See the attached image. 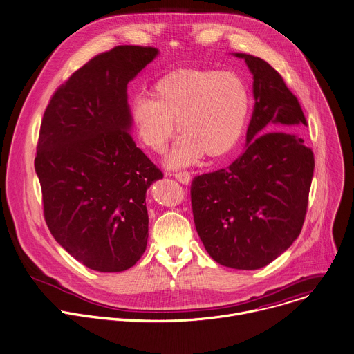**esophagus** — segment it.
Segmentation results:
<instances>
[{"label": "esophagus", "mask_w": 354, "mask_h": 354, "mask_svg": "<svg viewBox=\"0 0 354 354\" xmlns=\"http://www.w3.org/2000/svg\"><path fill=\"white\" fill-rule=\"evenodd\" d=\"M175 179L183 185H187L190 182V174L186 171H180V172H175Z\"/></svg>", "instance_id": "esophagus-1"}]
</instances>
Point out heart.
<instances>
[{"instance_id":"heart-1","label":"heart","mask_w":354,"mask_h":354,"mask_svg":"<svg viewBox=\"0 0 354 354\" xmlns=\"http://www.w3.org/2000/svg\"><path fill=\"white\" fill-rule=\"evenodd\" d=\"M151 95L133 100L132 122L140 142L154 153L164 151L176 122L182 136L165 158L174 169L203 156L218 158L232 151L243 136L252 106L246 82L218 69L172 71L154 83Z\"/></svg>"}]
</instances>
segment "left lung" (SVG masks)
<instances>
[{
	"instance_id": "8db88e82",
	"label": "left lung",
	"mask_w": 354,
	"mask_h": 354,
	"mask_svg": "<svg viewBox=\"0 0 354 354\" xmlns=\"http://www.w3.org/2000/svg\"><path fill=\"white\" fill-rule=\"evenodd\" d=\"M253 73L246 149L227 168L192 182L196 230L214 261L234 270L268 266L297 239L314 154L299 135L307 121L296 95L264 59L236 53Z\"/></svg>"
}]
</instances>
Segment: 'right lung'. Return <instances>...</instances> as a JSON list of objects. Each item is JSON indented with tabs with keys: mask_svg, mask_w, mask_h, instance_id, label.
Instances as JSON below:
<instances>
[{
	"mask_svg": "<svg viewBox=\"0 0 354 354\" xmlns=\"http://www.w3.org/2000/svg\"><path fill=\"white\" fill-rule=\"evenodd\" d=\"M157 55L140 46L98 54L44 111L35 160L44 218L54 239L94 271H125L147 246L146 192L164 175L132 139L127 91Z\"/></svg>",
	"mask_w": 354,
	"mask_h": 354,
	"instance_id": "1",
	"label": "right lung"
}]
</instances>
